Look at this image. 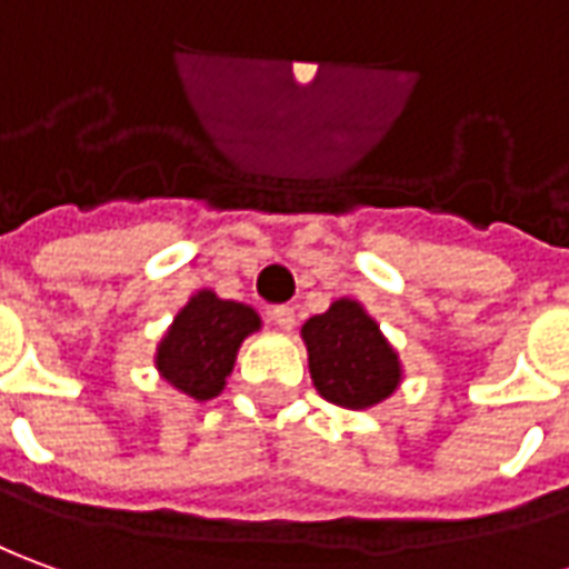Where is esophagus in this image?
Returning <instances> with one entry per match:
<instances>
[{"label":"esophagus","instance_id":"1","mask_svg":"<svg viewBox=\"0 0 569 569\" xmlns=\"http://www.w3.org/2000/svg\"><path fill=\"white\" fill-rule=\"evenodd\" d=\"M269 316H272V322H276L281 331H291L293 322H297L293 307H288V303H284V307H272V312H269Z\"/></svg>","mask_w":569,"mask_h":569}]
</instances>
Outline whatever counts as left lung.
Masks as SVG:
<instances>
[{
	"instance_id": "8db88e82",
	"label": "left lung",
	"mask_w": 569,
	"mask_h": 569,
	"mask_svg": "<svg viewBox=\"0 0 569 569\" xmlns=\"http://www.w3.org/2000/svg\"><path fill=\"white\" fill-rule=\"evenodd\" d=\"M300 335L316 390L340 409H371L402 381L399 356L381 335V325L350 297L312 316Z\"/></svg>"
}]
</instances>
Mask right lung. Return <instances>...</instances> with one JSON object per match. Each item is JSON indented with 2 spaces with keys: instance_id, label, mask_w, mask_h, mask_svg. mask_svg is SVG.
Masks as SVG:
<instances>
[{
  "instance_id": "1",
  "label": "right lung",
  "mask_w": 569,
  "mask_h": 569,
  "mask_svg": "<svg viewBox=\"0 0 569 569\" xmlns=\"http://www.w3.org/2000/svg\"><path fill=\"white\" fill-rule=\"evenodd\" d=\"M257 309L222 300L213 291H198L176 312L170 331L158 343L160 378L191 399H213L232 375L238 347L260 331Z\"/></svg>"
}]
</instances>
